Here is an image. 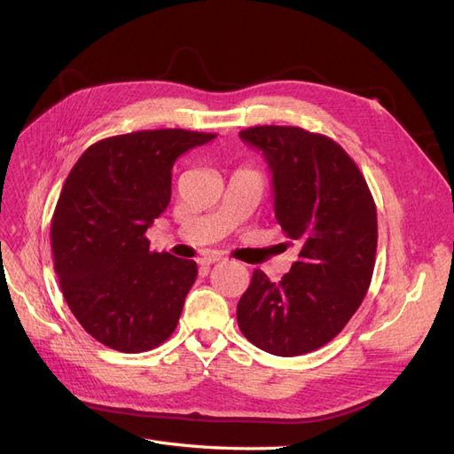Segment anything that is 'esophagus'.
Returning a JSON list of instances; mask_svg holds the SVG:
<instances>
[{"mask_svg": "<svg viewBox=\"0 0 454 454\" xmlns=\"http://www.w3.org/2000/svg\"><path fill=\"white\" fill-rule=\"evenodd\" d=\"M219 259H222V255H217V254H210V255H202V257H199V263H200L204 269H208L210 265L217 263Z\"/></svg>", "mask_w": 454, "mask_h": 454, "instance_id": "1", "label": "esophagus"}]
</instances>
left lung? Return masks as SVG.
I'll return each instance as SVG.
<instances>
[{
  "instance_id": "1",
  "label": "left lung",
  "mask_w": 454,
  "mask_h": 454,
  "mask_svg": "<svg viewBox=\"0 0 454 454\" xmlns=\"http://www.w3.org/2000/svg\"><path fill=\"white\" fill-rule=\"evenodd\" d=\"M240 138L267 159L274 217L299 255L280 282L254 270L239 327L269 354H307L337 337L362 305L375 269L377 206L356 162L324 134L263 125Z\"/></svg>"
}]
</instances>
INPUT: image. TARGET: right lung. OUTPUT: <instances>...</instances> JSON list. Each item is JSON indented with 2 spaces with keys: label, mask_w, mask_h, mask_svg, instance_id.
<instances>
[{
  "label": "right lung",
  "mask_w": 454,
  "mask_h": 454,
  "mask_svg": "<svg viewBox=\"0 0 454 454\" xmlns=\"http://www.w3.org/2000/svg\"><path fill=\"white\" fill-rule=\"evenodd\" d=\"M215 134L138 130L92 144L66 177L51 223L67 307L102 345L145 352L180 320L197 263L151 252L145 231L170 202L172 167Z\"/></svg>",
  "instance_id": "1"
}]
</instances>
